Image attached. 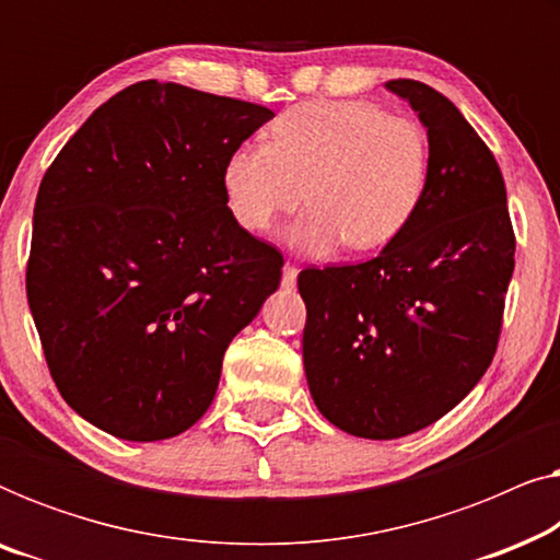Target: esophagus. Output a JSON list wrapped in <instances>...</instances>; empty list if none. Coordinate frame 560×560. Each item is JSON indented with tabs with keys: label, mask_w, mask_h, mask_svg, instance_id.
Returning a JSON list of instances; mask_svg holds the SVG:
<instances>
[{
	"label": "esophagus",
	"mask_w": 560,
	"mask_h": 560,
	"mask_svg": "<svg viewBox=\"0 0 560 560\" xmlns=\"http://www.w3.org/2000/svg\"><path fill=\"white\" fill-rule=\"evenodd\" d=\"M295 280H298V267L288 262L282 267V288H293Z\"/></svg>",
	"instance_id": "obj_1"
}]
</instances>
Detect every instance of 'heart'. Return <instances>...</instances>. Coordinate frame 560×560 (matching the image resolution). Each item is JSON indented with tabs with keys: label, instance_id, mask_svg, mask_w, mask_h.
Listing matches in <instances>:
<instances>
[{
	"label": "heart",
	"instance_id": "1",
	"mask_svg": "<svg viewBox=\"0 0 560 560\" xmlns=\"http://www.w3.org/2000/svg\"><path fill=\"white\" fill-rule=\"evenodd\" d=\"M431 144L410 117L370 102H313L270 125L267 144H242L224 165L232 217L262 232L298 203L311 209L285 232L301 255L385 247L408 226L428 183Z\"/></svg>",
	"mask_w": 560,
	"mask_h": 560
}]
</instances>
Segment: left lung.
Returning a JSON list of instances; mask_svg holds the SVG:
<instances>
[{
    "mask_svg": "<svg viewBox=\"0 0 560 560\" xmlns=\"http://www.w3.org/2000/svg\"><path fill=\"white\" fill-rule=\"evenodd\" d=\"M431 144L408 226L362 265L298 275L303 366L328 423L402 439L454 410L492 364L515 270L500 165L464 114L420 81L385 83Z\"/></svg>",
    "mask_w": 560,
    "mask_h": 560,
    "instance_id": "1",
    "label": "left lung"
}]
</instances>
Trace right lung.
<instances>
[{"label": "right lung", "instance_id": "add662e5", "mask_svg": "<svg viewBox=\"0 0 560 560\" xmlns=\"http://www.w3.org/2000/svg\"><path fill=\"white\" fill-rule=\"evenodd\" d=\"M275 114L140 81L83 121L37 190L27 303L63 400L125 441L209 410L282 255L229 211L226 158Z\"/></svg>", "mask_w": 560, "mask_h": 560}]
</instances>
